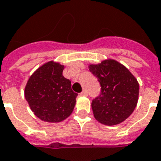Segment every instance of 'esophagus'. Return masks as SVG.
Here are the masks:
<instances>
[{"mask_svg":"<svg viewBox=\"0 0 161 161\" xmlns=\"http://www.w3.org/2000/svg\"><path fill=\"white\" fill-rule=\"evenodd\" d=\"M81 96H87V92H86V90H84L82 92L80 93Z\"/></svg>","mask_w":161,"mask_h":161,"instance_id":"34e87169","label":"esophagus"}]
</instances>
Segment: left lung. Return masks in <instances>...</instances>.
<instances>
[{"mask_svg":"<svg viewBox=\"0 0 161 161\" xmlns=\"http://www.w3.org/2000/svg\"><path fill=\"white\" fill-rule=\"evenodd\" d=\"M88 68L101 86L100 95L92 102L95 119L108 126L124 122L135 110L138 101L139 84L136 78L114 59L89 64Z\"/></svg>","mask_w":161,"mask_h":161,"instance_id":"8db88e82","label":"left lung"}]
</instances>
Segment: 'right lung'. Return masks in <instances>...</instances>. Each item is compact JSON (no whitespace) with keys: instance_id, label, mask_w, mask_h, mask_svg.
Returning a JSON list of instances; mask_svg holds the SVG:
<instances>
[{"instance_id":"1","label":"right lung","mask_w":161,"mask_h":161,"mask_svg":"<svg viewBox=\"0 0 161 161\" xmlns=\"http://www.w3.org/2000/svg\"><path fill=\"white\" fill-rule=\"evenodd\" d=\"M64 65L54 61L44 63L26 83L25 97L31 110L41 121L57 123L73 112L77 93L71 82L62 76Z\"/></svg>"}]
</instances>
